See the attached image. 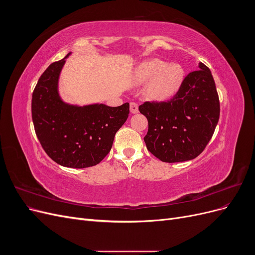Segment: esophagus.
<instances>
[{"instance_id":"obj_1","label":"esophagus","mask_w":255,"mask_h":255,"mask_svg":"<svg viewBox=\"0 0 255 255\" xmlns=\"http://www.w3.org/2000/svg\"><path fill=\"white\" fill-rule=\"evenodd\" d=\"M129 110H130V113L132 114H137L138 112V104L137 103H135V102H132L129 104Z\"/></svg>"}]
</instances>
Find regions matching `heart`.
I'll use <instances>...</instances> for the list:
<instances>
[{
  "instance_id": "obj_1",
  "label": "heart",
  "mask_w": 255,
  "mask_h": 255,
  "mask_svg": "<svg viewBox=\"0 0 255 255\" xmlns=\"http://www.w3.org/2000/svg\"><path fill=\"white\" fill-rule=\"evenodd\" d=\"M133 81L138 85L149 83L145 96L151 101L167 102L181 91L185 71L179 64H168L161 59L152 58L136 67Z\"/></svg>"
}]
</instances>
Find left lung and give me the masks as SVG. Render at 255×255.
Instances as JSON below:
<instances>
[{"instance_id": "1", "label": "left lung", "mask_w": 255, "mask_h": 255, "mask_svg": "<svg viewBox=\"0 0 255 255\" xmlns=\"http://www.w3.org/2000/svg\"><path fill=\"white\" fill-rule=\"evenodd\" d=\"M185 78L181 91L167 102H144L139 112L148 119L143 140L154 156L165 163L196 158L215 132L220 115L219 98L210 69Z\"/></svg>"}]
</instances>
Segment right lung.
<instances>
[{
  "instance_id": "obj_1",
  "label": "right lung",
  "mask_w": 255,
  "mask_h": 255,
  "mask_svg": "<svg viewBox=\"0 0 255 255\" xmlns=\"http://www.w3.org/2000/svg\"><path fill=\"white\" fill-rule=\"evenodd\" d=\"M68 55L51 64L33 91L32 118L38 140L60 166H96L112 149L118 129L129 114V104L76 106L65 103L58 94V79Z\"/></svg>"
}]
</instances>
